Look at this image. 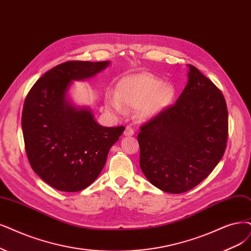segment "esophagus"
Instances as JSON below:
<instances>
[{"mask_svg":"<svg viewBox=\"0 0 251 251\" xmlns=\"http://www.w3.org/2000/svg\"><path fill=\"white\" fill-rule=\"evenodd\" d=\"M124 134L126 135V136H132L133 134H134V130L133 129L131 128V127H126V129H125V131H124Z\"/></svg>","mask_w":251,"mask_h":251,"instance_id":"esophagus-1","label":"esophagus"}]
</instances>
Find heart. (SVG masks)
Masks as SVG:
<instances>
[{
  "instance_id": "b5f03b06",
  "label": "heart",
  "mask_w": 251,
  "mask_h": 251,
  "mask_svg": "<svg viewBox=\"0 0 251 251\" xmlns=\"http://www.w3.org/2000/svg\"><path fill=\"white\" fill-rule=\"evenodd\" d=\"M176 89L152 73L141 72L121 78L116 93L107 91L105 104L109 110L124 114L125 107L137 109L142 119H151L168 109L175 100Z\"/></svg>"
}]
</instances>
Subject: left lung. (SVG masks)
<instances>
[{"instance_id":"left-lung-1","label":"left lung","mask_w":251,"mask_h":251,"mask_svg":"<svg viewBox=\"0 0 251 251\" xmlns=\"http://www.w3.org/2000/svg\"><path fill=\"white\" fill-rule=\"evenodd\" d=\"M176 103L141 127V170L155 187L182 193L205 180L225 154L228 116L221 91L192 65Z\"/></svg>"}]
</instances>
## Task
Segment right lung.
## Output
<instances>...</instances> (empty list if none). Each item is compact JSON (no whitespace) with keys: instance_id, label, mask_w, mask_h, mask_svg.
I'll list each match as a JSON object with an SVG mask.
<instances>
[{"instance_id":"add662e5","label":"right lung","mask_w":251,"mask_h":251,"mask_svg":"<svg viewBox=\"0 0 251 251\" xmlns=\"http://www.w3.org/2000/svg\"><path fill=\"white\" fill-rule=\"evenodd\" d=\"M109 63H62L44 73L25 100L22 129L27 159L45 183L60 191H80L94 182L125 130L99 125L90 107H77L67 97L72 81L95 76Z\"/></svg>"}]
</instances>
